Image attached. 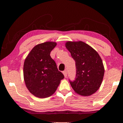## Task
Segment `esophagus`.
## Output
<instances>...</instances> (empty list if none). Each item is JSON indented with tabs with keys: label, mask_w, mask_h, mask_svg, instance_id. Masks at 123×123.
Masks as SVG:
<instances>
[{
	"label": "esophagus",
	"mask_w": 123,
	"mask_h": 123,
	"mask_svg": "<svg viewBox=\"0 0 123 123\" xmlns=\"http://www.w3.org/2000/svg\"><path fill=\"white\" fill-rule=\"evenodd\" d=\"M63 73L64 75V77H65V78H66V77H67V70H64V71H63Z\"/></svg>",
	"instance_id": "obj_1"
}]
</instances>
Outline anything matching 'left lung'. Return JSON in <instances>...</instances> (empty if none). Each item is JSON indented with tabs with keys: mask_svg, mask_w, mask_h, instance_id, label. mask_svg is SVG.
Returning a JSON list of instances; mask_svg holds the SVG:
<instances>
[{
	"mask_svg": "<svg viewBox=\"0 0 123 123\" xmlns=\"http://www.w3.org/2000/svg\"><path fill=\"white\" fill-rule=\"evenodd\" d=\"M65 46L75 60L76 77L69 80L74 91L79 95L87 96L100 88L104 75V67L97 52L82 41H68Z\"/></svg>",
	"mask_w": 123,
	"mask_h": 123,
	"instance_id": "obj_1",
	"label": "left lung"
}]
</instances>
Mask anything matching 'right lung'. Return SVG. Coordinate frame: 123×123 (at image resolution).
I'll return each mask as SVG.
<instances>
[{
    "instance_id": "right-lung-1",
    "label": "right lung",
    "mask_w": 123,
    "mask_h": 123,
    "mask_svg": "<svg viewBox=\"0 0 123 123\" xmlns=\"http://www.w3.org/2000/svg\"><path fill=\"white\" fill-rule=\"evenodd\" d=\"M56 45V43L50 41L37 45L25 60V84L29 91L39 98H46L54 93L60 80L64 78L50 55Z\"/></svg>"
}]
</instances>
